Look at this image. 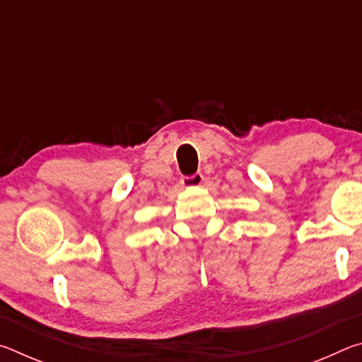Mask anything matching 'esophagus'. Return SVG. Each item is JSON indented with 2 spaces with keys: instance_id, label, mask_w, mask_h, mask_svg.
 <instances>
[{
  "instance_id": "34e87169",
  "label": "esophagus",
  "mask_w": 362,
  "mask_h": 362,
  "mask_svg": "<svg viewBox=\"0 0 362 362\" xmlns=\"http://www.w3.org/2000/svg\"><path fill=\"white\" fill-rule=\"evenodd\" d=\"M203 182H204V175L201 174V173H196V174L192 175V177H183V179H182V185L185 187V188H192V187L203 185Z\"/></svg>"
}]
</instances>
